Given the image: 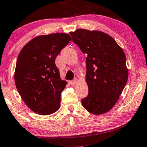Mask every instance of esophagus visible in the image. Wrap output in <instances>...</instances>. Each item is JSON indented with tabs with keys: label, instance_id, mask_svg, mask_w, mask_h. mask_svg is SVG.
I'll list each match as a JSON object with an SVG mask.
<instances>
[{
	"label": "esophagus",
	"instance_id": "esophagus-1",
	"mask_svg": "<svg viewBox=\"0 0 147 147\" xmlns=\"http://www.w3.org/2000/svg\"><path fill=\"white\" fill-rule=\"evenodd\" d=\"M78 81V79L77 78H74L73 80H71V81H70V84H71V85H74L76 82Z\"/></svg>",
	"mask_w": 147,
	"mask_h": 147
}]
</instances>
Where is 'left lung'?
Masks as SVG:
<instances>
[{
	"label": "left lung",
	"mask_w": 147,
	"mask_h": 147,
	"mask_svg": "<svg viewBox=\"0 0 147 147\" xmlns=\"http://www.w3.org/2000/svg\"><path fill=\"white\" fill-rule=\"evenodd\" d=\"M73 41L86 54L88 96L82 105L88 112L102 115L111 110L127 84L129 72L123 49L110 35L98 30L70 32Z\"/></svg>",
	"instance_id": "1"
}]
</instances>
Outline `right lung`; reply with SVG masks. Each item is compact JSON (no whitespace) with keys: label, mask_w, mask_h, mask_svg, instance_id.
I'll return each mask as SVG.
<instances>
[{"label":"right lung","mask_w":147,"mask_h":147,"mask_svg":"<svg viewBox=\"0 0 147 147\" xmlns=\"http://www.w3.org/2000/svg\"><path fill=\"white\" fill-rule=\"evenodd\" d=\"M72 40L67 33L39 35L24 45L18 55L14 82L18 93L33 112L49 115L61 106L67 82L62 80L55 59Z\"/></svg>","instance_id":"1"}]
</instances>
